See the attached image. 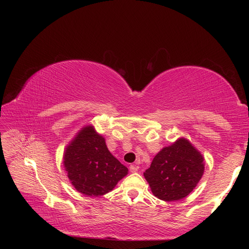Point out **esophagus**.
<instances>
[{"label":"esophagus","mask_w":249,"mask_h":249,"mask_svg":"<svg viewBox=\"0 0 249 249\" xmlns=\"http://www.w3.org/2000/svg\"><path fill=\"white\" fill-rule=\"evenodd\" d=\"M137 171H138V166L137 165H130V172H131L132 174L137 173Z\"/></svg>","instance_id":"1"}]
</instances>
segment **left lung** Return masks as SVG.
Instances as JSON below:
<instances>
[{"label": "left lung", "instance_id": "8db88e82", "mask_svg": "<svg viewBox=\"0 0 249 249\" xmlns=\"http://www.w3.org/2000/svg\"><path fill=\"white\" fill-rule=\"evenodd\" d=\"M205 171L204 156L185 137L163 147L143 174L152 194L165 202L186 198Z\"/></svg>", "mask_w": 249, "mask_h": 249}]
</instances>
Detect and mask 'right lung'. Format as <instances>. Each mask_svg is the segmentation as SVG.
Segmentation results:
<instances>
[{
    "label": "right lung",
    "instance_id": "obj_1",
    "mask_svg": "<svg viewBox=\"0 0 249 249\" xmlns=\"http://www.w3.org/2000/svg\"><path fill=\"white\" fill-rule=\"evenodd\" d=\"M63 167L73 188L89 197L111 192L128 175V168L109 151L93 125H86L67 145Z\"/></svg>",
    "mask_w": 249,
    "mask_h": 249
}]
</instances>
